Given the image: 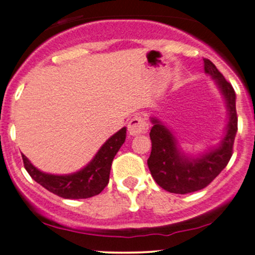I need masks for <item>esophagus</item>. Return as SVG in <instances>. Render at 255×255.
<instances>
[{"instance_id": "esophagus-1", "label": "esophagus", "mask_w": 255, "mask_h": 255, "mask_svg": "<svg viewBox=\"0 0 255 255\" xmlns=\"http://www.w3.org/2000/svg\"><path fill=\"white\" fill-rule=\"evenodd\" d=\"M148 130V124L145 121L144 118L135 115L134 118L130 119L129 124H128V133L131 136L139 135V134L146 133Z\"/></svg>"}]
</instances>
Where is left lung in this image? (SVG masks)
Returning <instances> with one entry per match:
<instances>
[{
  "label": "left lung",
  "instance_id": "obj_1",
  "mask_svg": "<svg viewBox=\"0 0 255 255\" xmlns=\"http://www.w3.org/2000/svg\"><path fill=\"white\" fill-rule=\"evenodd\" d=\"M204 63L205 73L216 81L227 104L229 121L221 144L198 157L187 156L181 151L174 134L159 120L151 118L153 126L150 131L152 150L147 159L148 169L158 186L175 194H187L209 186L233 156L238 131L235 91L211 61L205 58Z\"/></svg>",
  "mask_w": 255,
  "mask_h": 255
}]
</instances>
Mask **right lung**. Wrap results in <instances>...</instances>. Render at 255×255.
<instances>
[{
	"label": "right lung",
	"instance_id": "right-lung-1",
	"mask_svg": "<svg viewBox=\"0 0 255 255\" xmlns=\"http://www.w3.org/2000/svg\"><path fill=\"white\" fill-rule=\"evenodd\" d=\"M126 127L110 136L85 168L69 175L43 172L22 154L25 169L30 176L58 197L64 199H86L101 193L109 183L111 163L126 140Z\"/></svg>",
	"mask_w": 255,
	"mask_h": 255
}]
</instances>
